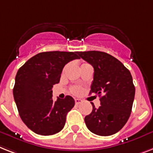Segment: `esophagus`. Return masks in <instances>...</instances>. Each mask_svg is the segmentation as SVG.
I'll return each instance as SVG.
<instances>
[{
    "label": "esophagus",
    "mask_w": 153,
    "mask_h": 153,
    "mask_svg": "<svg viewBox=\"0 0 153 153\" xmlns=\"http://www.w3.org/2000/svg\"><path fill=\"white\" fill-rule=\"evenodd\" d=\"M74 101H75V104L76 105H79L82 102V100H81L79 98H76V99H74Z\"/></svg>",
    "instance_id": "1"
}]
</instances>
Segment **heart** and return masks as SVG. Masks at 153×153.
Instances as JSON below:
<instances>
[{"label": "heart", "instance_id": "b5f03b06", "mask_svg": "<svg viewBox=\"0 0 153 153\" xmlns=\"http://www.w3.org/2000/svg\"><path fill=\"white\" fill-rule=\"evenodd\" d=\"M71 92H72V94H75V95H79L82 93V88L79 86H73L71 87Z\"/></svg>", "mask_w": 153, "mask_h": 153}]
</instances>
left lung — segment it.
<instances>
[{"instance_id":"1","label":"left lung","mask_w":153,"mask_h":153,"mask_svg":"<svg viewBox=\"0 0 153 153\" xmlns=\"http://www.w3.org/2000/svg\"><path fill=\"white\" fill-rule=\"evenodd\" d=\"M79 57L94 68L89 94L100 97V106L85 117L92 133L110 136L120 131L130 117L135 87L130 71L112 56L100 51L79 52Z\"/></svg>"}]
</instances>
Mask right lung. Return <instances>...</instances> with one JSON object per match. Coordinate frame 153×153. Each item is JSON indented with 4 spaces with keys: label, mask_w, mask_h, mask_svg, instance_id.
<instances>
[{
    "label": "right lung",
    "mask_w": 153,
    "mask_h": 153,
    "mask_svg": "<svg viewBox=\"0 0 153 153\" xmlns=\"http://www.w3.org/2000/svg\"><path fill=\"white\" fill-rule=\"evenodd\" d=\"M78 52H44L27 60L16 74L13 96L21 120L35 134H55L64 128L66 116L74 106L71 96L53 100V85L59 83L63 68L79 59Z\"/></svg>",
    "instance_id": "right-lung-1"
}]
</instances>
